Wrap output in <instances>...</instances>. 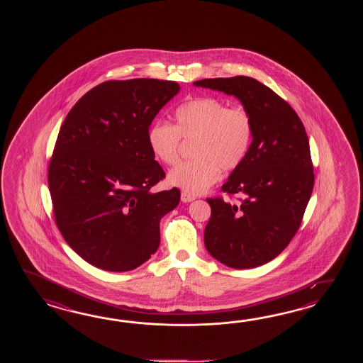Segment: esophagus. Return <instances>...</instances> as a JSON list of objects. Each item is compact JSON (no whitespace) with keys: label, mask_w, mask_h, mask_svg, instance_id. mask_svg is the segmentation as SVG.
Here are the masks:
<instances>
[{"label":"esophagus","mask_w":363,"mask_h":363,"mask_svg":"<svg viewBox=\"0 0 363 363\" xmlns=\"http://www.w3.org/2000/svg\"><path fill=\"white\" fill-rule=\"evenodd\" d=\"M194 200V196L189 194V193L182 192V201L183 202H192Z\"/></svg>","instance_id":"1"}]
</instances>
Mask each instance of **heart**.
Instances as JSON below:
<instances>
[{
    "instance_id": "heart-1",
    "label": "heart",
    "mask_w": 363,
    "mask_h": 363,
    "mask_svg": "<svg viewBox=\"0 0 363 363\" xmlns=\"http://www.w3.org/2000/svg\"><path fill=\"white\" fill-rule=\"evenodd\" d=\"M177 124L157 121L149 127L147 145L160 162L179 161L180 138L194 140V160L182 163L169 174V183L197 196L220 178V170H236L245 161L253 140V119L244 108H228L216 97H196L180 105Z\"/></svg>"
}]
</instances>
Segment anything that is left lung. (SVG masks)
Segmentation results:
<instances>
[{
	"mask_svg": "<svg viewBox=\"0 0 363 363\" xmlns=\"http://www.w3.org/2000/svg\"><path fill=\"white\" fill-rule=\"evenodd\" d=\"M193 85L235 96L253 119L245 161L223 192L240 193L239 205L208 199L211 216L205 247L232 269H253L278 257L301 224L314 186L305 127L291 105L253 77L203 79Z\"/></svg>",
	"mask_w": 363,
	"mask_h": 363,
	"instance_id": "8db88e82",
	"label": "left lung"
}]
</instances>
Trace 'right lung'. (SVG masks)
Masks as SVG:
<instances>
[{
	"instance_id": "right-lung-1",
	"label": "right lung",
	"mask_w": 363,
	"mask_h": 363,
	"mask_svg": "<svg viewBox=\"0 0 363 363\" xmlns=\"http://www.w3.org/2000/svg\"><path fill=\"white\" fill-rule=\"evenodd\" d=\"M179 91L167 80H110L85 93L62 124L48 174L55 223L94 267L131 271L160 247V222L180 191L150 192L164 171L147 133Z\"/></svg>"
}]
</instances>
